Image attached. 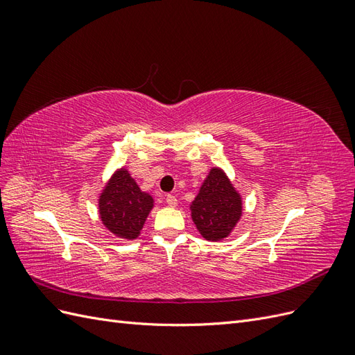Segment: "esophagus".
Wrapping results in <instances>:
<instances>
[{"mask_svg": "<svg viewBox=\"0 0 355 355\" xmlns=\"http://www.w3.org/2000/svg\"><path fill=\"white\" fill-rule=\"evenodd\" d=\"M166 202L168 204L170 207H176L178 206V198L175 197V196H171V194H168L167 197H166Z\"/></svg>", "mask_w": 355, "mask_h": 355, "instance_id": "1", "label": "esophagus"}]
</instances>
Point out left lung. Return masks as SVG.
Listing matches in <instances>:
<instances>
[{"mask_svg": "<svg viewBox=\"0 0 355 355\" xmlns=\"http://www.w3.org/2000/svg\"><path fill=\"white\" fill-rule=\"evenodd\" d=\"M189 209L201 237L220 241L241 219L243 200L227 173L220 167H211Z\"/></svg>", "mask_w": 355, "mask_h": 355, "instance_id": "1", "label": "left lung"}]
</instances>
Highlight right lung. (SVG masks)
I'll list each match as a JSON object with an SVG mask.
<instances>
[{
  "label": "right lung",
  "instance_id": "add662e5",
  "mask_svg": "<svg viewBox=\"0 0 355 355\" xmlns=\"http://www.w3.org/2000/svg\"><path fill=\"white\" fill-rule=\"evenodd\" d=\"M98 207L106 230L118 239L136 240L154 207V198L139 188L128 170L121 167L105 184Z\"/></svg>",
  "mask_w": 355,
  "mask_h": 355
}]
</instances>
